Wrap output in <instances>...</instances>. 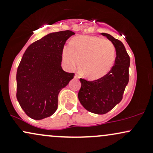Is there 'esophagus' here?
<instances>
[{"mask_svg": "<svg viewBox=\"0 0 153 153\" xmlns=\"http://www.w3.org/2000/svg\"><path fill=\"white\" fill-rule=\"evenodd\" d=\"M79 78V76L77 74H75V78Z\"/></svg>", "mask_w": 153, "mask_h": 153, "instance_id": "1", "label": "esophagus"}]
</instances>
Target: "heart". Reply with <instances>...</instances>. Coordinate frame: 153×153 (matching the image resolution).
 <instances>
[{
	"label": "heart",
	"mask_w": 153,
	"mask_h": 153,
	"mask_svg": "<svg viewBox=\"0 0 153 153\" xmlns=\"http://www.w3.org/2000/svg\"><path fill=\"white\" fill-rule=\"evenodd\" d=\"M116 50L108 39L99 36H80L73 38L70 47H64L62 59L68 68L78 66L82 74L91 80H97L108 74L114 65Z\"/></svg>",
	"instance_id": "b5f03b06"
}]
</instances>
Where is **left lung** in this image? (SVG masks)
Segmentation results:
<instances>
[{"instance_id": "8db88e82", "label": "left lung", "mask_w": 153, "mask_h": 153, "mask_svg": "<svg viewBox=\"0 0 153 153\" xmlns=\"http://www.w3.org/2000/svg\"><path fill=\"white\" fill-rule=\"evenodd\" d=\"M101 34L114 45L117 54L114 65L108 74L98 80L88 81L80 78L81 88L78 95L82 106L96 114H105L122 101L129 82L130 65L129 56L122 42L106 33Z\"/></svg>"}]
</instances>
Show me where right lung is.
I'll use <instances>...</instances> for the list:
<instances>
[{"mask_svg": "<svg viewBox=\"0 0 153 153\" xmlns=\"http://www.w3.org/2000/svg\"><path fill=\"white\" fill-rule=\"evenodd\" d=\"M70 30L50 33L28 47L16 73V98L26 114L35 120L52 116L58 95L74 78L62 70V51Z\"/></svg>", "mask_w": 153, "mask_h": 153, "instance_id": "obj_1", "label": "right lung"}]
</instances>
